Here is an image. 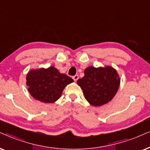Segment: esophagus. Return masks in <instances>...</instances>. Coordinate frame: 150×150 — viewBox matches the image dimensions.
Listing matches in <instances>:
<instances>
[{
	"label": "esophagus",
	"mask_w": 150,
	"mask_h": 150,
	"mask_svg": "<svg viewBox=\"0 0 150 150\" xmlns=\"http://www.w3.org/2000/svg\"><path fill=\"white\" fill-rule=\"evenodd\" d=\"M73 79H74V81H76L77 80V79H79V75H75V76L73 77Z\"/></svg>",
	"instance_id": "obj_1"
}]
</instances>
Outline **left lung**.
<instances>
[{"mask_svg": "<svg viewBox=\"0 0 150 150\" xmlns=\"http://www.w3.org/2000/svg\"><path fill=\"white\" fill-rule=\"evenodd\" d=\"M77 83L90 104L101 106L110 101L117 94L120 77L116 69L110 66L88 67L84 70V76Z\"/></svg>", "mask_w": 150, "mask_h": 150, "instance_id": "1", "label": "left lung"}]
</instances>
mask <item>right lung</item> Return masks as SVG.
<instances>
[{
  "mask_svg": "<svg viewBox=\"0 0 150 150\" xmlns=\"http://www.w3.org/2000/svg\"><path fill=\"white\" fill-rule=\"evenodd\" d=\"M26 79L30 95L44 103L55 102L61 97L64 88L74 81L54 67L30 70Z\"/></svg>",
  "mask_w": 150,
  "mask_h": 150,
  "instance_id": "1",
  "label": "right lung"
}]
</instances>
